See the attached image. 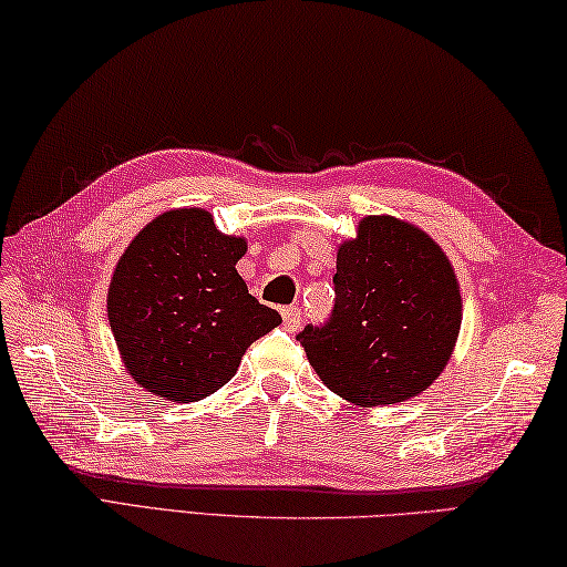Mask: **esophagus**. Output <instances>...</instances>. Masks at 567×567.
Returning a JSON list of instances; mask_svg holds the SVG:
<instances>
[{"mask_svg": "<svg viewBox=\"0 0 567 567\" xmlns=\"http://www.w3.org/2000/svg\"><path fill=\"white\" fill-rule=\"evenodd\" d=\"M282 322H285V329L287 332H297L302 324V310L300 307H285L282 310Z\"/></svg>", "mask_w": 567, "mask_h": 567, "instance_id": "obj_1", "label": "esophagus"}]
</instances>
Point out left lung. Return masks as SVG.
Masks as SVG:
<instances>
[{"mask_svg":"<svg viewBox=\"0 0 567 567\" xmlns=\"http://www.w3.org/2000/svg\"><path fill=\"white\" fill-rule=\"evenodd\" d=\"M334 310L297 339L319 379L357 406L399 404L434 384L461 329L444 250L416 225L369 215L339 245Z\"/></svg>","mask_w":567,"mask_h":567,"instance_id":"obj_1","label":"left lung"}]
</instances>
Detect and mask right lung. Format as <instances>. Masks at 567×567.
Listing matches in <instances>:
<instances>
[{"label":"right lung","mask_w":567,"mask_h":567,"mask_svg":"<svg viewBox=\"0 0 567 567\" xmlns=\"http://www.w3.org/2000/svg\"><path fill=\"white\" fill-rule=\"evenodd\" d=\"M245 238L203 208L158 215L113 270L109 324L126 372L156 396L188 404L228 384L255 339L282 322L235 270Z\"/></svg>","instance_id":"add662e5"}]
</instances>
